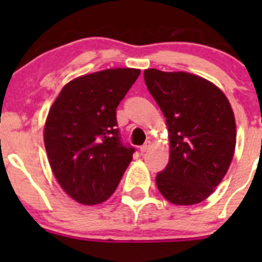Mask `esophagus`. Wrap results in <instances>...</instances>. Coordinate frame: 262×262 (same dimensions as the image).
Segmentation results:
<instances>
[{
  "mask_svg": "<svg viewBox=\"0 0 262 262\" xmlns=\"http://www.w3.org/2000/svg\"><path fill=\"white\" fill-rule=\"evenodd\" d=\"M150 148H151V141H150V140L145 141V143H144L143 145L140 146V152H141V154H144V152L148 151Z\"/></svg>",
  "mask_w": 262,
  "mask_h": 262,
  "instance_id": "1",
  "label": "esophagus"
}]
</instances>
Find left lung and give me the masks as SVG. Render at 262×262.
<instances>
[{
  "label": "left lung",
  "instance_id": "1",
  "mask_svg": "<svg viewBox=\"0 0 262 262\" xmlns=\"http://www.w3.org/2000/svg\"><path fill=\"white\" fill-rule=\"evenodd\" d=\"M144 79L166 117L170 135V160L156 176V186L173 204L202 202L223 180L235 150L229 101L217 86L193 74L148 69Z\"/></svg>",
  "mask_w": 262,
  "mask_h": 262
}]
</instances>
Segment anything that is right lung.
Listing matches in <instances>:
<instances>
[{
	"label": "right lung",
	"instance_id": "add662e5",
	"mask_svg": "<svg viewBox=\"0 0 262 262\" xmlns=\"http://www.w3.org/2000/svg\"><path fill=\"white\" fill-rule=\"evenodd\" d=\"M140 75L108 69L68 83L48 114L44 144L62 189L81 204H98L116 191L135 149L124 144L117 107Z\"/></svg>",
	"mask_w": 262,
	"mask_h": 262
}]
</instances>
